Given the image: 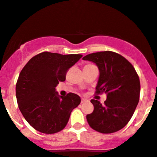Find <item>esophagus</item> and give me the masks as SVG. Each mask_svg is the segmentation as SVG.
I'll return each mask as SVG.
<instances>
[{
  "label": "esophagus",
  "instance_id": "esophagus-1",
  "mask_svg": "<svg viewBox=\"0 0 157 157\" xmlns=\"http://www.w3.org/2000/svg\"><path fill=\"white\" fill-rule=\"evenodd\" d=\"M86 101H87V99H85V98H82L81 99V104L84 103V102H86Z\"/></svg>",
  "mask_w": 157,
  "mask_h": 157
}]
</instances>
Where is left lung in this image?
Wrapping results in <instances>:
<instances>
[{"instance_id": "1", "label": "left lung", "mask_w": 157, "mask_h": 157, "mask_svg": "<svg viewBox=\"0 0 157 157\" xmlns=\"http://www.w3.org/2000/svg\"><path fill=\"white\" fill-rule=\"evenodd\" d=\"M83 59L94 63L99 69L96 94H107L104 105L94 99L90 101L94 112L87 115V122L99 132H115L128 124L139 103L138 74L125 57L112 51L88 54Z\"/></svg>"}]
</instances>
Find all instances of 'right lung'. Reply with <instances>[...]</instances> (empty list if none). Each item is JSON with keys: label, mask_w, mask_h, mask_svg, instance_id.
<instances>
[{"label": "right lung", "mask_w": 157, "mask_h": 157, "mask_svg": "<svg viewBox=\"0 0 157 157\" xmlns=\"http://www.w3.org/2000/svg\"><path fill=\"white\" fill-rule=\"evenodd\" d=\"M82 56L43 52L23 67L16 83V98L22 115L36 130L45 134L61 131L73 109L80 105L78 95L59 96L55 87L66 80L67 70Z\"/></svg>", "instance_id": "right-lung-1"}]
</instances>
